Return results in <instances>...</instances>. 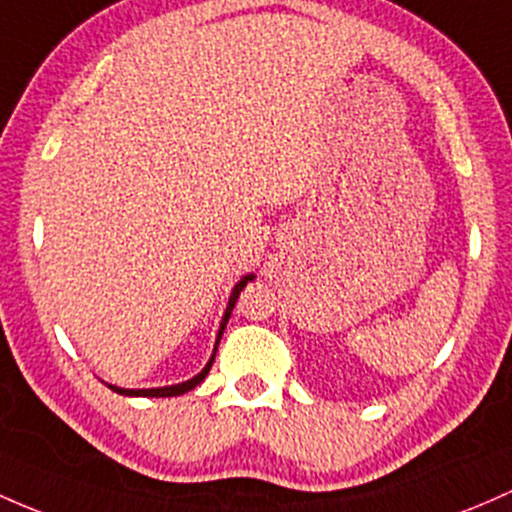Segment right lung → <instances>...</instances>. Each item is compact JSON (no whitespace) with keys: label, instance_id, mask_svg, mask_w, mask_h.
I'll use <instances>...</instances> for the list:
<instances>
[{"label":"right lung","instance_id":"obj_1","mask_svg":"<svg viewBox=\"0 0 512 512\" xmlns=\"http://www.w3.org/2000/svg\"><path fill=\"white\" fill-rule=\"evenodd\" d=\"M252 279H255V274H247V277H242L240 282L235 284L233 294H230V301H228V309H225L223 321H220L218 338H215L213 355H211V360H208L206 368H203L201 373L193 375V378H191V380H186V383H179V385H166V387H149V390H125V387H117V385H107V387H110V390H115V392H120V395H127V397H176V395H184V392H188V390H193V387H196V385H201V383H203V378H206V375H208V370H211V365H213V360H215V351H218L220 336H223L225 324H228L230 314H233L235 301H238L240 292H242V289H245V284H247V282H252Z\"/></svg>","mask_w":512,"mask_h":512}]
</instances>
